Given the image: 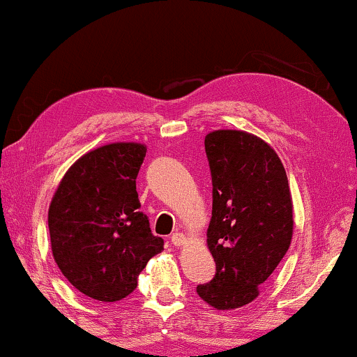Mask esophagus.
<instances>
[{
	"mask_svg": "<svg viewBox=\"0 0 357 357\" xmlns=\"http://www.w3.org/2000/svg\"><path fill=\"white\" fill-rule=\"evenodd\" d=\"M170 241H172L175 247H182V245H185V243H187V237H185L182 232H175Z\"/></svg>",
	"mask_w": 357,
	"mask_h": 357,
	"instance_id": "esophagus-1",
	"label": "esophagus"
}]
</instances>
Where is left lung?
Returning a JSON list of instances; mask_svg holds the SVG:
<instances>
[{"label": "left lung", "mask_w": 357, "mask_h": 357, "mask_svg": "<svg viewBox=\"0 0 357 357\" xmlns=\"http://www.w3.org/2000/svg\"><path fill=\"white\" fill-rule=\"evenodd\" d=\"M213 177L206 232L216 276L197 287L218 310L250 304L291 245L294 218L289 182L276 151L242 130L204 136Z\"/></svg>", "instance_id": "8db88e82"}]
</instances>
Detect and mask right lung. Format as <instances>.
Listing matches in <instances>:
<instances>
[{"label":"right lung","instance_id":"add662e5","mask_svg":"<svg viewBox=\"0 0 357 357\" xmlns=\"http://www.w3.org/2000/svg\"><path fill=\"white\" fill-rule=\"evenodd\" d=\"M146 144L110 143L81 155L48 206L52 253L63 276L96 301H121L164 250L139 211L136 175Z\"/></svg>","mask_w":357,"mask_h":357}]
</instances>
